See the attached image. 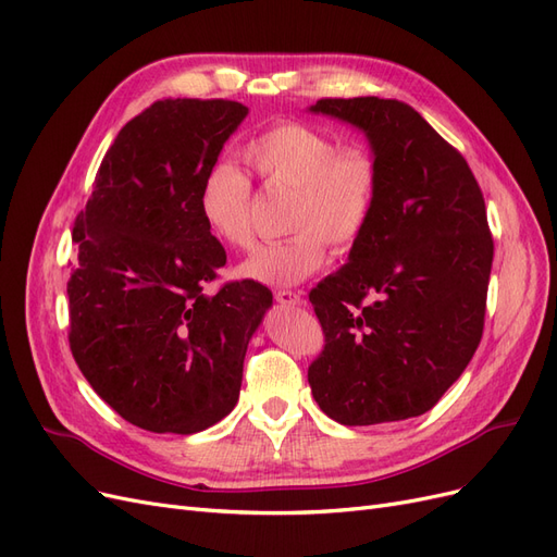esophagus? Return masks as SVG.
Masks as SVG:
<instances>
[{
  "label": "esophagus",
  "instance_id": "obj_1",
  "mask_svg": "<svg viewBox=\"0 0 557 557\" xmlns=\"http://www.w3.org/2000/svg\"><path fill=\"white\" fill-rule=\"evenodd\" d=\"M274 299L278 301L281 307H297V305H301V295L295 293V290H276Z\"/></svg>",
  "mask_w": 557,
  "mask_h": 557
}]
</instances>
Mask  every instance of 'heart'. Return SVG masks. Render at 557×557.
Wrapping results in <instances>:
<instances>
[{
	"label": "heart",
	"mask_w": 557,
	"mask_h": 557,
	"mask_svg": "<svg viewBox=\"0 0 557 557\" xmlns=\"http://www.w3.org/2000/svg\"><path fill=\"white\" fill-rule=\"evenodd\" d=\"M244 160L267 188L293 190L285 227L293 234L267 244L242 264L246 278L267 285H295L325 262V244L346 250L360 239L379 195V160L374 150L307 123H276L244 146ZM197 209L213 237L248 250L256 244L252 185L230 162H215L199 181Z\"/></svg>",
	"instance_id": "1"
}]
</instances>
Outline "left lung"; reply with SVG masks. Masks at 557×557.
<instances>
[{
    "label": "left lung",
    "instance_id": "obj_1",
    "mask_svg": "<svg viewBox=\"0 0 557 557\" xmlns=\"http://www.w3.org/2000/svg\"><path fill=\"white\" fill-rule=\"evenodd\" d=\"M311 111L364 129L381 172L348 264L309 293L325 334L311 393L342 425L407 420L430 411L479 348L495 252L483 193L409 104L325 97Z\"/></svg>",
    "mask_w": 557,
    "mask_h": 557
}]
</instances>
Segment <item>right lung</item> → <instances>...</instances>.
<instances>
[{
    "label": "right lung",
    "instance_id": "obj_1",
    "mask_svg": "<svg viewBox=\"0 0 557 557\" xmlns=\"http://www.w3.org/2000/svg\"><path fill=\"white\" fill-rule=\"evenodd\" d=\"M246 113L232 99L153 102L117 132L76 215L72 356L148 432L195 434L234 409L248 342L272 307L256 281L205 293L227 256L199 215V181Z\"/></svg>",
    "mask_w": 557,
    "mask_h": 557
}]
</instances>
